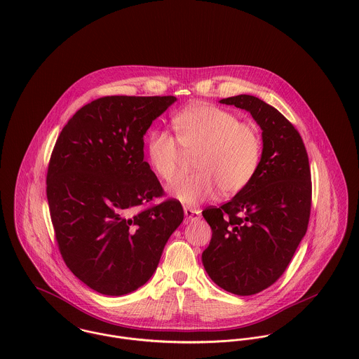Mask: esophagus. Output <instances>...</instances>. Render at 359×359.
I'll list each match as a JSON object with an SVG mask.
<instances>
[{
  "instance_id": "esophagus-1",
  "label": "esophagus",
  "mask_w": 359,
  "mask_h": 359,
  "mask_svg": "<svg viewBox=\"0 0 359 359\" xmlns=\"http://www.w3.org/2000/svg\"><path fill=\"white\" fill-rule=\"evenodd\" d=\"M184 212L187 215V221L188 222H192V221H196V219L201 218V210L199 208H194V207L185 205L184 207Z\"/></svg>"
}]
</instances>
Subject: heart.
<instances>
[{"label": "heart", "mask_w": 359, "mask_h": 359, "mask_svg": "<svg viewBox=\"0 0 359 359\" xmlns=\"http://www.w3.org/2000/svg\"><path fill=\"white\" fill-rule=\"evenodd\" d=\"M177 138L167 130H152L147 156L156 175L171 182L180 172L184 152L196 154L194 174L180 177L170 194L185 205H199L219 189L229 196L243 191L256 177L262 157V137L256 124L241 121L224 107L192 104L172 118Z\"/></svg>", "instance_id": "1"}]
</instances>
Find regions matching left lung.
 <instances>
[{"mask_svg":"<svg viewBox=\"0 0 359 359\" xmlns=\"http://www.w3.org/2000/svg\"><path fill=\"white\" fill-rule=\"evenodd\" d=\"M219 102L250 111L262 130V157L243 191L203 210L212 235L202 261L219 287L252 296L283 275L307 232L311 168L300 133L273 106L253 95Z\"/></svg>","mask_w":359,"mask_h":359,"instance_id":"1","label":"left lung"}]
</instances>
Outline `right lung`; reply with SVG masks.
<instances>
[{"mask_svg":"<svg viewBox=\"0 0 359 359\" xmlns=\"http://www.w3.org/2000/svg\"><path fill=\"white\" fill-rule=\"evenodd\" d=\"M175 97H102L67 121L52 151L47 199L59 252L88 287L123 296L154 275L184 219L144 160V135Z\"/></svg>","mask_w":359,"mask_h":359,"instance_id":"add662e5","label":"right lung"}]
</instances>
